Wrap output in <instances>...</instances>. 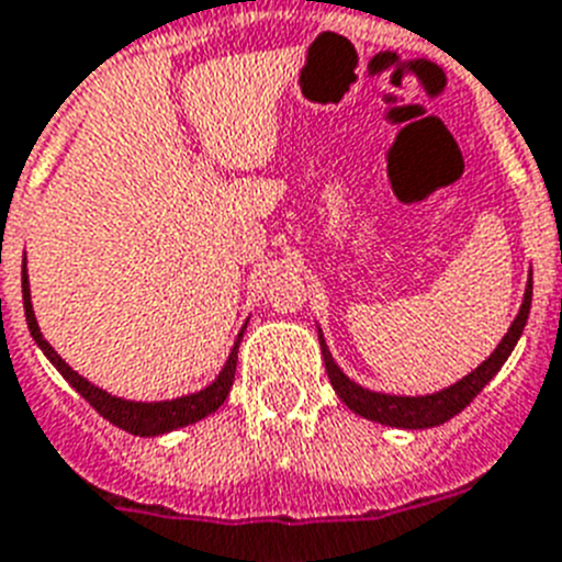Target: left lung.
Instances as JSON below:
<instances>
[{
    "label": "left lung",
    "instance_id": "obj_1",
    "mask_svg": "<svg viewBox=\"0 0 562 562\" xmlns=\"http://www.w3.org/2000/svg\"><path fill=\"white\" fill-rule=\"evenodd\" d=\"M528 313H531V272H528L526 295H522L520 313L512 322L508 333L503 336V341L497 345V350L482 361L480 368H474L468 375H462L459 382H453L451 387H442L437 393H425V396H396V393H379L368 391L356 384L345 370L338 368L336 359H333L330 347L324 341L322 327H318V345H322L324 368L330 375L333 391L338 393V398L345 402L353 414L364 416L370 422H379V425H391V428H405V430H422V428H437L442 422L453 419L459 411H465L471 402H474L476 393L485 387V384L499 373L512 350L520 341L522 330H526Z\"/></svg>",
    "mask_w": 562,
    "mask_h": 562
}]
</instances>
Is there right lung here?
Listing matches in <instances>:
<instances>
[{"instance_id": "obj_1", "label": "right lung", "mask_w": 562, "mask_h": 562, "mask_svg": "<svg viewBox=\"0 0 562 562\" xmlns=\"http://www.w3.org/2000/svg\"><path fill=\"white\" fill-rule=\"evenodd\" d=\"M22 304H25L27 330H31V338L36 341V347L45 353V359L63 373L65 382L71 384L74 391L80 393L88 405L94 407L97 414L103 416V419H109L111 425L123 428L125 434H134V437H160V434H169V430L187 428V425H194V422L206 419L209 414H215L217 407L224 405V398L229 396L232 382H235V364H238V345L240 338H244V330H247V324L240 327L238 338H235V345H232L229 356H226L224 368L215 375V382L206 384L203 391L189 393V396L180 398H164V402H134V398L111 396L109 391H103V387H97V384H91L88 379H82V375L74 368H68L63 356L45 341L40 324H36L34 304H31V284H27L25 261H22Z\"/></svg>"}]
</instances>
